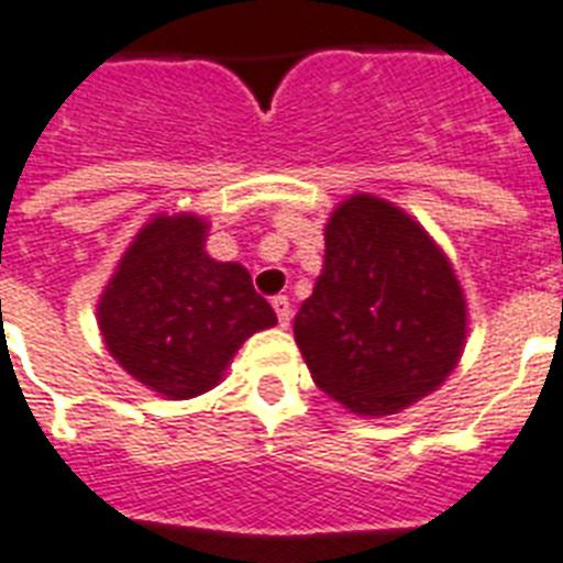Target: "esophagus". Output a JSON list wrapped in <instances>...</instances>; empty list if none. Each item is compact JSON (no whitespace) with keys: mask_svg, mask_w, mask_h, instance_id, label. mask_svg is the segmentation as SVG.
Wrapping results in <instances>:
<instances>
[{"mask_svg":"<svg viewBox=\"0 0 563 563\" xmlns=\"http://www.w3.org/2000/svg\"><path fill=\"white\" fill-rule=\"evenodd\" d=\"M274 312H277V321H280V328H289L291 321V303L286 295H277V298L272 300Z\"/></svg>","mask_w":563,"mask_h":563,"instance_id":"34e87169","label":"esophagus"}]
</instances>
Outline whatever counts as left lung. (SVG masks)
I'll return each mask as SVG.
<instances>
[{
  "label": "left lung",
  "instance_id": "8db88e82",
  "mask_svg": "<svg viewBox=\"0 0 563 563\" xmlns=\"http://www.w3.org/2000/svg\"><path fill=\"white\" fill-rule=\"evenodd\" d=\"M324 272L295 316L312 380L360 416H389L434 393L466 339L461 283L422 227L377 197L339 206Z\"/></svg>",
  "mask_w": 563,
  "mask_h": 563
}]
</instances>
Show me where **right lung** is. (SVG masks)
<instances>
[{
    "label": "right lung",
    "mask_w": 563,
    "mask_h": 563,
    "mask_svg": "<svg viewBox=\"0 0 563 563\" xmlns=\"http://www.w3.org/2000/svg\"><path fill=\"white\" fill-rule=\"evenodd\" d=\"M203 242L195 214L153 218L100 300L111 357L167 398L212 389L244 339L277 324L247 268L214 263Z\"/></svg>",
    "instance_id": "obj_1"
}]
</instances>
